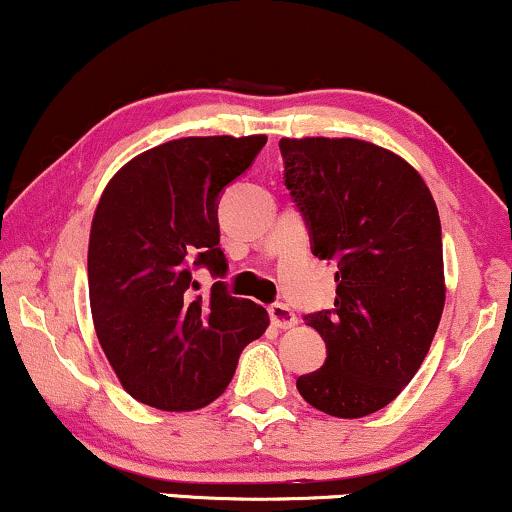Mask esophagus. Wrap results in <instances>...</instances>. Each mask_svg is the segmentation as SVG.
<instances>
[{
	"label": "esophagus",
	"instance_id": "1",
	"mask_svg": "<svg viewBox=\"0 0 512 512\" xmlns=\"http://www.w3.org/2000/svg\"><path fill=\"white\" fill-rule=\"evenodd\" d=\"M269 317H272V324L276 329H293L298 324V317L293 315V310L283 303L269 305Z\"/></svg>",
	"mask_w": 512,
	"mask_h": 512
}]
</instances>
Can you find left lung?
<instances>
[{
    "label": "left lung",
    "instance_id": "left-lung-1",
    "mask_svg": "<svg viewBox=\"0 0 512 512\" xmlns=\"http://www.w3.org/2000/svg\"><path fill=\"white\" fill-rule=\"evenodd\" d=\"M283 178L312 255L336 264L334 310L307 315L326 362L295 381L326 415L391 403L429 353L446 283L439 209L403 157L355 138H281Z\"/></svg>",
    "mask_w": 512,
    "mask_h": 512
}]
</instances>
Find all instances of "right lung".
I'll list each match as a JSON object with an SVG mask.
<instances>
[{"mask_svg":"<svg viewBox=\"0 0 512 512\" xmlns=\"http://www.w3.org/2000/svg\"><path fill=\"white\" fill-rule=\"evenodd\" d=\"M267 135L181 138L133 157L107 183L88 245L90 310L121 386L157 410L205 408L226 391L238 357L269 326L262 305L217 281L197 295L193 269L226 274L221 190Z\"/></svg>","mask_w":512,"mask_h":512,"instance_id":"right-lung-1","label":"right lung"}]
</instances>
